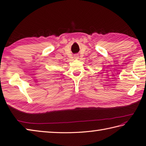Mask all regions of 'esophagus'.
<instances>
[{
    "mask_svg": "<svg viewBox=\"0 0 146 146\" xmlns=\"http://www.w3.org/2000/svg\"><path fill=\"white\" fill-rule=\"evenodd\" d=\"M75 59H78V56H77V55H75Z\"/></svg>",
    "mask_w": 146,
    "mask_h": 146,
    "instance_id": "1",
    "label": "esophagus"
}]
</instances>
